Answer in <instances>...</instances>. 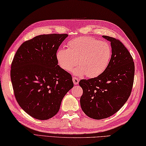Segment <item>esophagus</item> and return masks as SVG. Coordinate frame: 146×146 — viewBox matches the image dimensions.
I'll use <instances>...</instances> for the list:
<instances>
[{
  "instance_id": "34e87169",
  "label": "esophagus",
  "mask_w": 146,
  "mask_h": 146,
  "mask_svg": "<svg viewBox=\"0 0 146 146\" xmlns=\"http://www.w3.org/2000/svg\"><path fill=\"white\" fill-rule=\"evenodd\" d=\"M72 81H73L74 84H75V85H77V84H79V79H77V77H73V78H72Z\"/></svg>"
}]
</instances>
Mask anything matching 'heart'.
<instances>
[{"label": "heart", "mask_w": 146, "mask_h": 146, "mask_svg": "<svg viewBox=\"0 0 146 146\" xmlns=\"http://www.w3.org/2000/svg\"><path fill=\"white\" fill-rule=\"evenodd\" d=\"M67 49L60 48L56 53L58 65L66 72H70L79 65L75 70L79 76L86 74L94 78L102 74L108 67L111 57L110 44L96 38L81 36L69 41Z\"/></svg>", "instance_id": "b5f03b06"}]
</instances>
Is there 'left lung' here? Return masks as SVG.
<instances>
[{
    "instance_id": "obj_1",
    "label": "left lung",
    "mask_w": 146,
    "mask_h": 146,
    "mask_svg": "<svg viewBox=\"0 0 146 146\" xmlns=\"http://www.w3.org/2000/svg\"><path fill=\"white\" fill-rule=\"evenodd\" d=\"M103 37L111 42L112 54L108 67L100 76L79 82L83 90L80 99L82 111L96 120L110 117L127 102L135 72L132 56L123 44L114 38Z\"/></svg>"
}]
</instances>
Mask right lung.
<instances>
[{
    "instance_id": "add662e5",
    "label": "right lung",
    "mask_w": 146,
    "mask_h": 146,
    "mask_svg": "<svg viewBox=\"0 0 146 146\" xmlns=\"http://www.w3.org/2000/svg\"><path fill=\"white\" fill-rule=\"evenodd\" d=\"M67 34L41 35L20 46L11 64L14 96L24 111L38 120L55 116L73 88L70 74L58 65L56 53Z\"/></svg>"
}]
</instances>
